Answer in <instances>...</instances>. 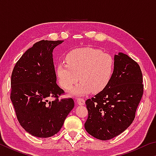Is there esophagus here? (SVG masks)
<instances>
[{
    "instance_id": "esophagus-1",
    "label": "esophagus",
    "mask_w": 156,
    "mask_h": 156,
    "mask_svg": "<svg viewBox=\"0 0 156 156\" xmlns=\"http://www.w3.org/2000/svg\"><path fill=\"white\" fill-rule=\"evenodd\" d=\"M76 102L79 105H83L84 104V100L82 98H77L76 99Z\"/></svg>"
}]
</instances>
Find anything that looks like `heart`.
<instances>
[{"mask_svg": "<svg viewBox=\"0 0 156 156\" xmlns=\"http://www.w3.org/2000/svg\"><path fill=\"white\" fill-rule=\"evenodd\" d=\"M56 65L58 81L63 89H71L77 81H81L72 94L82 96L90 91H101L112 78L114 59L110 54L91 47L72 50ZM79 77H78V76Z\"/></svg>", "mask_w": 156, "mask_h": 156, "instance_id": "1", "label": "heart"}]
</instances>
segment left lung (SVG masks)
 <instances>
[{"instance_id": "left-lung-1", "label": "left lung", "mask_w": 156, "mask_h": 156, "mask_svg": "<svg viewBox=\"0 0 156 156\" xmlns=\"http://www.w3.org/2000/svg\"><path fill=\"white\" fill-rule=\"evenodd\" d=\"M142 73L136 61L126 54L114 56V69L103 90L86 100L88 118L84 123L87 133L107 140L125 131L135 118L143 95Z\"/></svg>"}]
</instances>
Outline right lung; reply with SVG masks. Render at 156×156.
Segmentation results:
<instances>
[{"label":"right lung","mask_w":156,"mask_h":156,"mask_svg":"<svg viewBox=\"0 0 156 156\" xmlns=\"http://www.w3.org/2000/svg\"><path fill=\"white\" fill-rule=\"evenodd\" d=\"M63 41H41L27 49L13 69L10 98L21 126L34 136L56 134L74 107L56 84L53 49ZM55 99L50 101L49 99Z\"/></svg>","instance_id":"1"}]
</instances>
